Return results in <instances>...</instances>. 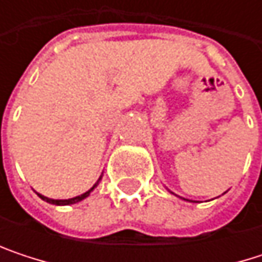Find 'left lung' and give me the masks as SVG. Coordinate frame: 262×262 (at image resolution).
<instances>
[{"instance_id": "8db88e82", "label": "left lung", "mask_w": 262, "mask_h": 262, "mask_svg": "<svg viewBox=\"0 0 262 262\" xmlns=\"http://www.w3.org/2000/svg\"><path fill=\"white\" fill-rule=\"evenodd\" d=\"M168 191H170V189H168ZM170 192H171V191H170ZM171 194H174V192H171ZM174 195H176V194H174ZM178 197H179V195H178ZM181 199H182V200H188V199H183V197H181ZM188 202H191V200H188Z\"/></svg>"}]
</instances>
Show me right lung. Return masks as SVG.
<instances>
[{
	"instance_id": "1",
	"label": "right lung",
	"mask_w": 262,
	"mask_h": 262,
	"mask_svg": "<svg viewBox=\"0 0 262 262\" xmlns=\"http://www.w3.org/2000/svg\"><path fill=\"white\" fill-rule=\"evenodd\" d=\"M101 178H103V174L98 178V181L92 185V188L91 189H88L86 192H83V194H80V195H77V197H73V199H65V200H57V199H50V197H45V195H42V194H39V192H36L43 202H47V203H51V205H57V206H67V205H74V203H79V202H81L83 199H86L92 191H94V188L100 183V181H101Z\"/></svg>"
}]
</instances>
